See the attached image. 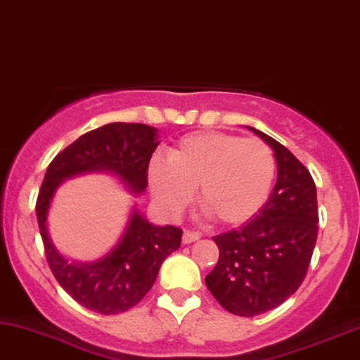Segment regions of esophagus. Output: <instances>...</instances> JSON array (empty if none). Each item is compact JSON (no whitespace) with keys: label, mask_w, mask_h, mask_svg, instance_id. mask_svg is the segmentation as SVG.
Returning <instances> with one entry per match:
<instances>
[{"label":"esophagus","mask_w":360,"mask_h":360,"mask_svg":"<svg viewBox=\"0 0 360 360\" xmlns=\"http://www.w3.org/2000/svg\"><path fill=\"white\" fill-rule=\"evenodd\" d=\"M200 233L194 232V230H184L183 233V243H193L195 240H199Z\"/></svg>","instance_id":"obj_1"}]
</instances>
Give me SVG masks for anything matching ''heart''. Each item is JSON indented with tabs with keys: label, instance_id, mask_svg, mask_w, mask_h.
<instances>
[{
	"label": "heart",
	"instance_id": "obj_1",
	"mask_svg": "<svg viewBox=\"0 0 360 360\" xmlns=\"http://www.w3.org/2000/svg\"><path fill=\"white\" fill-rule=\"evenodd\" d=\"M275 171V156L263 141L200 131L181 138L167 160L153 158L148 184L166 212H179L198 188V205L214 224L238 225L266 202Z\"/></svg>",
	"mask_w": 360,
	"mask_h": 360
}]
</instances>
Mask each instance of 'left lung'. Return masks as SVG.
<instances>
[{
  "label": "left lung",
  "mask_w": 360,
  "mask_h": 360,
  "mask_svg": "<svg viewBox=\"0 0 360 360\" xmlns=\"http://www.w3.org/2000/svg\"><path fill=\"white\" fill-rule=\"evenodd\" d=\"M275 153L276 184L255 217L214 237L219 262L205 285L229 313L253 318L288 300L308 271L318 238V199L309 171L271 136L248 127Z\"/></svg>",
  "instance_id": "8db88e82"
}]
</instances>
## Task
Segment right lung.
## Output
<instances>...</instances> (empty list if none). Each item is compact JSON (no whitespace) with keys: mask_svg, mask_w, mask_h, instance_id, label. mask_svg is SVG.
Wrapping results in <instances>:
<instances>
[{"mask_svg":"<svg viewBox=\"0 0 360 360\" xmlns=\"http://www.w3.org/2000/svg\"><path fill=\"white\" fill-rule=\"evenodd\" d=\"M160 145L158 128L143 123H108L85 133L60 151L47 167L36 202L37 224L47 263L59 285L84 308L100 314L124 313L145 298L161 263L181 245L183 230L153 225L133 207L122 238L95 262H69L57 250L47 229L56 191L65 179L108 172L131 194L148 186V165Z\"/></svg>","mask_w":360,"mask_h":360,"instance_id":"obj_1","label":"right lung"}]
</instances>
